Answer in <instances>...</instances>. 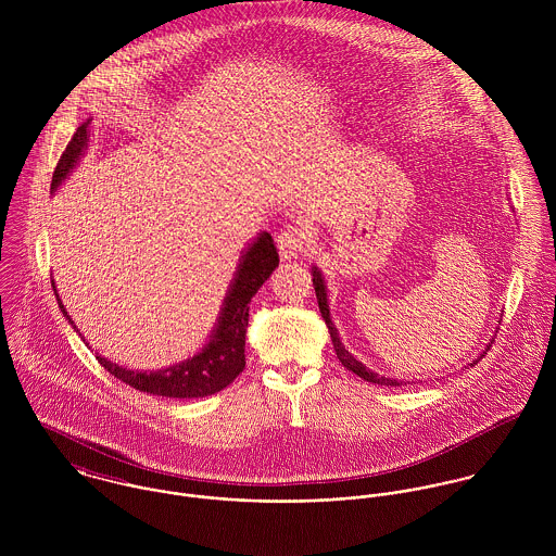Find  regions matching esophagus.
I'll list each match as a JSON object with an SVG mask.
<instances>
[{"instance_id":"1","label":"esophagus","mask_w":556,"mask_h":556,"mask_svg":"<svg viewBox=\"0 0 556 556\" xmlns=\"http://www.w3.org/2000/svg\"><path fill=\"white\" fill-rule=\"evenodd\" d=\"M276 243H278V252L285 261L298 258L304 248H306V233L298 227H285L278 236H276Z\"/></svg>"}]
</instances>
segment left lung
<instances>
[{
  "mask_svg": "<svg viewBox=\"0 0 556 556\" xmlns=\"http://www.w3.org/2000/svg\"><path fill=\"white\" fill-rule=\"evenodd\" d=\"M313 285H315V293H317V302H318V311H320V317L325 320V325H327V329H329V336H331V342H333V349H336V355H338V359L342 362V366L346 368V370H351V372H355L359 379H364V381H368V383H377V386H388V388H400L404 381H397V379H386V377H381V375H377V372H372V370H368L362 362H357L346 349H344V344L340 342V336H338V329L333 327V323H331V317H329V304H327V291H325V280H323V276H320V271H318L317 267H313ZM490 346V344H488ZM408 383V381H406ZM404 383V386H406Z\"/></svg>",
  "mask_w": 556,
  "mask_h": 556,
  "instance_id": "left-lung-1",
  "label": "left lung"
}]
</instances>
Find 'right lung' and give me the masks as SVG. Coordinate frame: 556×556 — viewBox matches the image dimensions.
<instances>
[{
    "mask_svg": "<svg viewBox=\"0 0 556 556\" xmlns=\"http://www.w3.org/2000/svg\"><path fill=\"white\" fill-rule=\"evenodd\" d=\"M87 126H89V119L80 124L75 137L66 146L64 154L60 156V162L53 170V181H51L53 192L60 188V184L68 177V173L77 166V162L83 156L89 141ZM278 261L280 258H278L274 239L265 231L243 250L236 278L225 298L220 317L210 336V342L194 357L156 372L128 370L109 362L102 355H96V359L100 362V366H104V370H109L113 377H117L126 386L154 396L205 397L225 390L245 368L243 349H245V327H248V311H250L248 304L254 298V293L263 287V282L271 276V271L278 267ZM51 285L55 289L53 280ZM55 295H58V289H55ZM58 304L64 317L68 318V323L75 327V331H79L73 318L68 317L60 295H58Z\"/></svg>",
    "mask_w": 556,
    "mask_h": 556,
    "instance_id": "obj_1",
    "label": "right lung"
}]
</instances>
